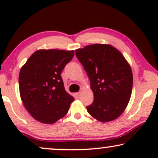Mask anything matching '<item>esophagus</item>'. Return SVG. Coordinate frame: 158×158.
<instances>
[{"instance_id": "obj_1", "label": "esophagus", "mask_w": 158, "mask_h": 158, "mask_svg": "<svg viewBox=\"0 0 158 158\" xmlns=\"http://www.w3.org/2000/svg\"><path fill=\"white\" fill-rule=\"evenodd\" d=\"M76 96H77V97H80L81 93H80V92H78V93L76 94Z\"/></svg>"}]
</instances>
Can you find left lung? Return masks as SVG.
I'll return each instance as SVG.
<instances>
[{
    "instance_id": "left-lung-1",
    "label": "left lung",
    "mask_w": 158,
    "mask_h": 158,
    "mask_svg": "<svg viewBox=\"0 0 158 158\" xmlns=\"http://www.w3.org/2000/svg\"><path fill=\"white\" fill-rule=\"evenodd\" d=\"M76 56L90 79L94 102L87 106L100 122L119 117L131 98L133 74L123 54L109 44H95L76 50Z\"/></svg>"
}]
</instances>
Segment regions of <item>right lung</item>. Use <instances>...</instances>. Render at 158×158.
Listing matches in <instances>:
<instances>
[{"instance_id":"right-lung-1","label":"right lung","mask_w":158,"mask_h":158,"mask_svg":"<svg viewBox=\"0 0 158 158\" xmlns=\"http://www.w3.org/2000/svg\"><path fill=\"white\" fill-rule=\"evenodd\" d=\"M73 56V50H39L20 70L21 100L39 122L52 124L68 112L74 98L65 90L61 73Z\"/></svg>"}]
</instances>
